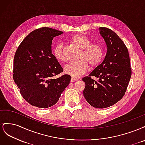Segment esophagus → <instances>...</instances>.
Here are the masks:
<instances>
[{"label":"esophagus","instance_id":"obj_1","mask_svg":"<svg viewBox=\"0 0 145 145\" xmlns=\"http://www.w3.org/2000/svg\"><path fill=\"white\" fill-rule=\"evenodd\" d=\"M77 80H78V79H77V78H74V77H71V82H76Z\"/></svg>","mask_w":145,"mask_h":145}]
</instances>
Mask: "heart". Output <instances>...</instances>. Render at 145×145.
<instances>
[{
  "instance_id": "obj_1",
  "label": "heart",
  "mask_w": 145,
  "mask_h": 145,
  "mask_svg": "<svg viewBox=\"0 0 145 145\" xmlns=\"http://www.w3.org/2000/svg\"><path fill=\"white\" fill-rule=\"evenodd\" d=\"M71 41L82 50L79 57L81 60L69 62L65 67L64 70L66 74L77 78L88 71L89 63L92 67H95L100 63L103 57V50L99 45L92 44L90 39L82 34L74 35ZM53 54L57 60L62 62L66 60L63 43H59L55 46Z\"/></svg>"
}]
</instances>
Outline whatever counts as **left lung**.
<instances>
[{
  "instance_id": "8db88e82",
  "label": "left lung",
  "mask_w": 145,
  "mask_h": 145,
  "mask_svg": "<svg viewBox=\"0 0 145 145\" xmlns=\"http://www.w3.org/2000/svg\"><path fill=\"white\" fill-rule=\"evenodd\" d=\"M99 31L106 42V54L102 63L82 78L85 82L83 94L92 106L105 108L123 97L131 77V68L128 48L118 35L105 27L99 28ZM93 76L98 80L91 79Z\"/></svg>"
}]
</instances>
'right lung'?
I'll return each mask as SVG.
<instances>
[{
  "instance_id": "add662e5",
  "label": "right lung",
  "mask_w": 145,
  "mask_h": 145,
  "mask_svg": "<svg viewBox=\"0 0 145 145\" xmlns=\"http://www.w3.org/2000/svg\"><path fill=\"white\" fill-rule=\"evenodd\" d=\"M62 31L42 27L34 30L21 42L13 63V79L23 98L32 106H53L69 85L68 74L54 78L63 68L52 54V40Z\"/></svg>"
}]
</instances>
